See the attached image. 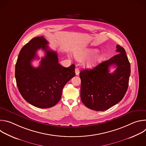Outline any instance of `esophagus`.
Instances as JSON below:
<instances>
[{"instance_id": "34e87169", "label": "esophagus", "mask_w": 146, "mask_h": 146, "mask_svg": "<svg viewBox=\"0 0 146 146\" xmlns=\"http://www.w3.org/2000/svg\"><path fill=\"white\" fill-rule=\"evenodd\" d=\"M75 73H76V74L77 76L79 74V73H80V71H79V69L78 68H76L75 69Z\"/></svg>"}]
</instances>
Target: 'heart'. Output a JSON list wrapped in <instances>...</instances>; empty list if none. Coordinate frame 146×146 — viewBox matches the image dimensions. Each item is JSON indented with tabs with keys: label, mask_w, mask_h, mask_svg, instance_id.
Returning a JSON list of instances; mask_svg holds the SVG:
<instances>
[{
	"label": "heart",
	"mask_w": 146,
	"mask_h": 146,
	"mask_svg": "<svg viewBox=\"0 0 146 146\" xmlns=\"http://www.w3.org/2000/svg\"><path fill=\"white\" fill-rule=\"evenodd\" d=\"M97 50L92 48H87L82 50H79L76 51L74 53V55L75 58L78 60H82L87 57L93 55ZM102 56L101 55H96L95 56L92 57L91 58L87 60L84 64V65L87 68H93L96 66L99 62L102 60Z\"/></svg>",
	"instance_id": "1"
}]
</instances>
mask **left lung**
<instances>
[{
    "instance_id": "1",
    "label": "left lung",
    "mask_w": 146,
    "mask_h": 146,
    "mask_svg": "<svg viewBox=\"0 0 146 146\" xmlns=\"http://www.w3.org/2000/svg\"><path fill=\"white\" fill-rule=\"evenodd\" d=\"M116 51L119 54L93 69H84L80 73L81 99L90 109L96 111L109 109L122 99L128 90L130 63L122 47L117 45ZM113 64L117 68L110 74L108 68Z\"/></svg>"
}]
</instances>
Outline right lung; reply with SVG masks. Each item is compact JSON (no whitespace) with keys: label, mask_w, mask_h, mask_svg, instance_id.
Listing matches in <instances>:
<instances>
[{"label":"right lung","mask_w":146,"mask_h":146,"mask_svg":"<svg viewBox=\"0 0 146 146\" xmlns=\"http://www.w3.org/2000/svg\"><path fill=\"white\" fill-rule=\"evenodd\" d=\"M43 36L33 38L21 50L15 65V76L18 90L23 98L38 108H50L61 98L62 90L75 75L74 65L65 68L58 63L57 53L50 50ZM41 48L46 55L40 66L33 67L31 62Z\"/></svg>","instance_id":"right-lung-1"}]
</instances>
